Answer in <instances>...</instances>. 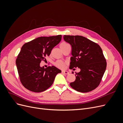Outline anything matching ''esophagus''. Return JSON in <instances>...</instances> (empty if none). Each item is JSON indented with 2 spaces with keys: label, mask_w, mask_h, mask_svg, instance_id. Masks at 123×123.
I'll list each match as a JSON object with an SVG mask.
<instances>
[{
  "label": "esophagus",
  "mask_w": 123,
  "mask_h": 123,
  "mask_svg": "<svg viewBox=\"0 0 123 123\" xmlns=\"http://www.w3.org/2000/svg\"><path fill=\"white\" fill-rule=\"evenodd\" d=\"M62 74H69V72L68 71H66V70L62 71Z\"/></svg>",
  "instance_id": "obj_1"
}]
</instances>
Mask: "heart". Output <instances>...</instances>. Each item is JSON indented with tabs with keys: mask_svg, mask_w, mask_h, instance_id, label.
<instances>
[{
	"mask_svg": "<svg viewBox=\"0 0 123 123\" xmlns=\"http://www.w3.org/2000/svg\"><path fill=\"white\" fill-rule=\"evenodd\" d=\"M67 45H69L68 43H65V42H62L60 44L59 47H60L61 49V48L64 47ZM54 65L56 67H57L59 69H63L65 67L66 64L64 62H63L61 60H58L56 62H55Z\"/></svg>",
	"mask_w": 123,
	"mask_h": 123,
	"instance_id": "obj_1",
	"label": "heart"
}]
</instances>
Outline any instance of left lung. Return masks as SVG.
Segmentation results:
<instances>
[{
    "label": "left lung",
    "instance_id": "1",
    "mask_svg": "<svg viewBox=\"0 0 123 123\" xmlns=\"http://www.w3.org/2000/svg\"><path fill=\"white\" fill-rule=\"evenodd\" d=\"M64 39L72 47L69 68L80 69L75 74L76 80L70 84V86L83 93L94 90L100 84L106 69V60L101 48L81 36L64 35Z\"/></svg>",
    "mask_w": 123,
    "mask_h": 123
}]
</instances>
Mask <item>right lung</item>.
<instances>
[{
  "label": "right lung",
  "mask_w": 123,
  "mask_h": 123,
  "mask_svg": "<svg viewBox=\"0 0 123 123\" xmlns=\"http://www.w3.org/2000/svg\"><path fill=\"white\" fill-rule=\"evenodd\" d=\"M62 35L40 37L25 43L16 58V64L21 83L28 90L40 92L53 84L61 71L54 66L40 67V63L49 56L61 42Z\"/></svg>",
  "instance_id": "right-lung-1"
}]
</instances>
